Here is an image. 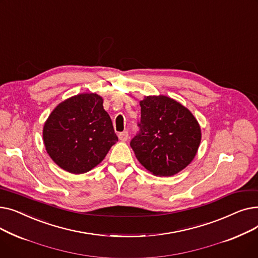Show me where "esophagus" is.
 <instances>
[{
	"instance_id": "obj_1",
	"label": "esophagus",
	"mask_w": 258,
	"mask_h": 258,
	"mask_svg": "<svg viewBox=\"0 0 258 258\" xmlns=\"http://www.w3.org/2000/svg\"><path fill=\"white\" fill-rule=\"evenodd\" d=\"M118 137L121 141H126L128 139V132L127 131H124V132H121L119 133Z\"/></svg>"
}]
</instances>
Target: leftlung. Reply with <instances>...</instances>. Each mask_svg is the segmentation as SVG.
<instances>
[{"label":"left lung","instance_id":"1","mask_svg":"<svg viewBox=\"0 0 258 258\" xmlns=\"http://www.w3.org/2000/svg\"><path fill=\"white\" fill-rule=\"evenodd\" d=\"M139 132L131 147L140 163L155 175L170 177L194 160L201 142L197 119L185 106L166 96L141 102Z\"/></svg>","mask_w":258,"mask_h":258}]
</instances>
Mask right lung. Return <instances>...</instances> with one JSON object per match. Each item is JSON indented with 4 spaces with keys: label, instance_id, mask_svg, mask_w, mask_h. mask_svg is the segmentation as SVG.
<instances>
[{
    "label": "right lung",
    "instance_id": "add662e5",
    "mask_svg": "<svg viewBox=\"0 0 258 258\" xmlns=\"http://www.w3.org/2000/svg\"><path fill=\"white\" fill-rule=\"evenodd\" d=\"M97 94H79L59 103L44 125L47 153L62 169L84 173L104 159L118 141Z\"/></svg>",
    "mask_w": 258,
    "mask_h": 258
}]
</instances>
